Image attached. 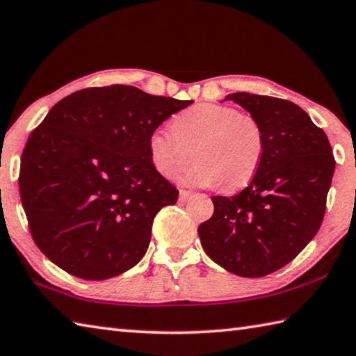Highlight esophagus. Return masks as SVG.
I'll list each match as a JSON object with an SVG mask.
<instances>
[{
    "instance_id": "34e87169",
    "label": "esophagus",
    "mask_w": 356,
    "mask_h": 356,
    "mask_svg": "<svg viewBox=\"0 0 356 356\" xmlns=\"http://www.w3.org/2000/svg\"><path fill=\"white\" fill-rule=\"evenodd\" d=\"M193 197V193L191 191H186V190H180L179 191V200L180 202H186Z\"/></svg>"
}]
</instances>
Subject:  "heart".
<instances>
[{"label": "heart", "instance_id": "b5f03b06", "mask_svg": "<svg viewBox=\"0 0 356 356\" xmlns=\"http://www.w3.org/2000/svg\"><path fill=\"white\" fill-rule=\"evenodd\" d=\"M186 184L222 185L225 191L246 186L259 171L266 151V134L251 115L231 105L203 102L177 113L170 128H156L148 136V153L154 170L176 177L190 162Z\"/></svg>", "mask_w": 356, "mask_h": 356}]
</instances>
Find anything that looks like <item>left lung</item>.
Returning a JSON list of instances; mask_svg holds the SVG:
<instances>
[{
  "mask_svg": "<svg viewBox=\"0 0 356 356\" xmlns=\"http://www.w3.org/2000/svg\"><path fill=\"white\" fill-rule=\"evenodd\" d=\"M261 124L266 151L249 186L213 195L214 214L199 226L211 260L240 277H264L292 261L318 232L335 157L326 133L297 104L231 93Z\"/></svg>",
  "mask_w": 356,
  "mask_h": 356,
  "instance_id": "obj_1",
  "label": "left lung"
}]
</instances>
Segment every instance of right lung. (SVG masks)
Listing matches in <instances>:
<instances>
[{"label":"right lung","instance_id":"add662e5","mask_svg":"<svg viewBox=\"0 0 356 356\" xmlns=\"http://www.w3.org/2000/svg\"><path fill=\"white\" fill-rule=\"evenodd\" d=\"M191 104L113 84L53 105L29 136L18 177L30 234L50 261L84 280L140 261L156 214L179 197L151 163L148 136Z\"/></svg>","mask_w":356,"mask_h":356}]
</instances>
